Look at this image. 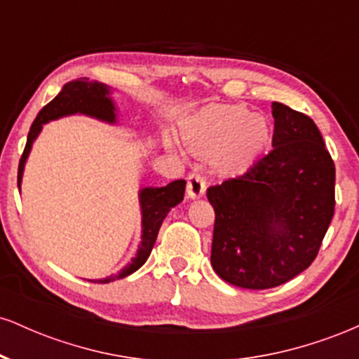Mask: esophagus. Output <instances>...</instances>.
Listing matches in <instances>:
<instances>
[{"label": "esophagus", "mask_w": 359, "mask_h": 359, "mask_svg": "<svg viewBox=\"0 0 359 359\" xmlns=\"http://www.w3.org/2000/svg\"><path fill=\"white\" fill-rule=\"evenodd\" d=\"M205 194V180L199 172L194 170L192 174L187 177V196L191 199H199Z\"/></svg>", "instance_id": "esophagus-1"}]
</instances>
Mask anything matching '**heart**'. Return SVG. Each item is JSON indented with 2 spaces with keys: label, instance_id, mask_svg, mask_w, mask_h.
I'll use <instances>...</instances> for the list:
<instances>
[{
  "label": "heart",
  "instance_id": "heart-1",
  "mask_svg": "<svg viewBox=\"0 0 359 359\" xmlns=\"http://www.w3.org/2000/svg\"><path fill=\"white\" fill-rule=\"evenodd\" d=\"M185 147L201 158H214L222 170L241 172L270 138L266 118L241 104H211L182 121Z\"/></svg>",
  "mask_w": 359,
  "mask_h": 359
}]
</instances>
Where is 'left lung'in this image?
Masks as SVG:
<instances>
[{
	"label": "left lung",
	"instance_id": "obj_1",
	"mask_svg": "<svg viewBox=\"0 0 359 359\" xmlns=\"http://www.w3.org/2000/svg\"><path fill=\"white\" fill-rule=\"evenodd\" d=\"M271 150L245 174L208 189L212 269L224 282L263 290L311 266L334 216L336 168L311 118L271 102Z\"/></svg>",
	"mask_w": 359,
	"mask_h": 359
}]
</instances>
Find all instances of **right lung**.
Instances as JSON below:
<instances>
[{
	"label": "right lung",
	"instance_id": "1",
	"mask_svg": "<svg viewBox=\"0 0 359 359\" xmlns=\"http://www.w3.org/2000/svg\"><path fill=\"white\" fill-rule=\"evenodd\" d=\"M111 89L108 86L101 84V82H89L88 79H77L62 88L53 100L43 106L42 111L36 114L34 125L28 131L27 145H25L23 155L20 158L18 165V189L22 185L23 168L27 162L28 155H30L32 145H34L35 138L39 137L42 126L45 123L59 119L62 116H69V114H86V116L101 119L106 123H116V106L114 101L109 97ZM185 192V180H174L165 187H145L140 191V208H142V243H140L137 257L131 258V262L123 269L119 273L111 275L108 278L102 280H90V282L97 283H108L113 280L125 278L137 271L147 258L150 257L151 248H154L156 234H158L160 226L172 208L182 203Z\"/></svg>",
	"mask_w": 359,
	"mask_h": 359
}]
</instances>
